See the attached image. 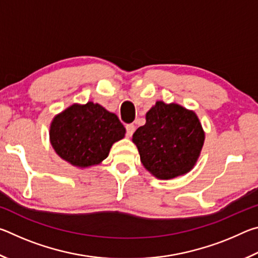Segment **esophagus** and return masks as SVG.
Listing matches in <instances>:
<instances>
[{
    "instance_id": "34e87169",
    "label": "esophagus",
    "mask_w": 258,
    "mask_h": 258,
    "mask_svg": "<svg viewBox=\"0 0 258 258\" xmlns=\"http://www.w3.org/2000/svg\"><path fill=\"white\" fill-rule=\"evenodd\" d=\"M134 132H135V126L133 124L126 125V135H127L128 138L132 137Z\"/></svg>"
}]
</instances>
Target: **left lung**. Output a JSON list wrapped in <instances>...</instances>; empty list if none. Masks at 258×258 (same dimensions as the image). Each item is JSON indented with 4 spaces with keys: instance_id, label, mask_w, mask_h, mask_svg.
Listing matches in <instances>:
<instances>
[{
    "instance_id": "left-lung-1",
    "label": "left lung",
    "mask_w": 258,
    "mask_h": 258,
    "mask_svg": "<svg viewBox=\"0 0 258 258\" xmlns=\"http://www.w3.org/2000/svg\"><path fill=\"white\" fill-rule=\"evenodd\" d=\"M140 159L160 180L190 172L204 146L205 132L192 110L176 103L157 101L146 115V124L133 134Z\"/></svg>"
}]
</instances>
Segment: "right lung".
<instances>
[{
  "mask_svg": "<svg viewBox=\"0 0 258 258\" xmlns=\"http://www.w3.org/2000/svg\"><path fill=\"white\" fill-rule=\"evenodd\" d=\"M125 132L118 117L99 103H75L54 116L50 141L63 160L85 168L106 159L113 143L123 139Z\"/></svg>",
  "mask_w": 258,
  "mask_h": 258,
  "instance_id": "add662e5",
  "label": "right lung"
}]
</instances>
